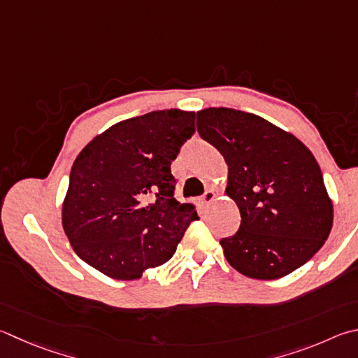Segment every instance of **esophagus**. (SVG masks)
Listing matches in <instances>:
<instances>
[{"label":"esophagus","mask_w":358,"mask_h":358,"mask_svg":"<svg viewBox=\"0 0 358 358\" xmlns=\"http://www.w3.org/2000/svg\"><path fill=\"white\" fill-rule=\"evenodd\" d=\"M214 199H216V192L213 189H206L203 196H201V201H203V203H210Z\"/></svg>","instance_id":"34e87169"}]
</instances>
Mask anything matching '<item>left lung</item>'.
I'll return each mask as SVG.
<instances>
[{"instance_id": "8db88e82", "label": "left lung", "mask_w": 358, "mask_h": 358, "mask_svg": "<svg viewBox=\"0 0 358 358\" xmlns=\"http://www.w3.org/2000/svg\"><path fill=\"white\" fill-rule=\"evenodd\" d=\"M197 131L224 157L225 192L241 213L238 231L220 239L227 262L258 280H275L307 263L334 222L313 153L263 117L230 108L199 111Z\"/></svg>"}]
</instances>
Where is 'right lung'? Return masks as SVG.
Listing matches in <instances>:
<instances>
[{
	"label": "right lung",
	"mask_w": 358,
	"mask_h": 358,
	"mask_svg": "<svg viewBox=\"0 0 358 358\" xmlns=\"http://www.w3.org/2000/svg\"><path fill=\"white\" fill-rule=\"evenodd\" d=\"M196 131V113L164 109L115 123L78 155L62 227L83 262L134 280L172 258L197 211L173 197L171 172Z\"/></svg>",
	"instance_id": "right-lung-1"
}]
</instances>
